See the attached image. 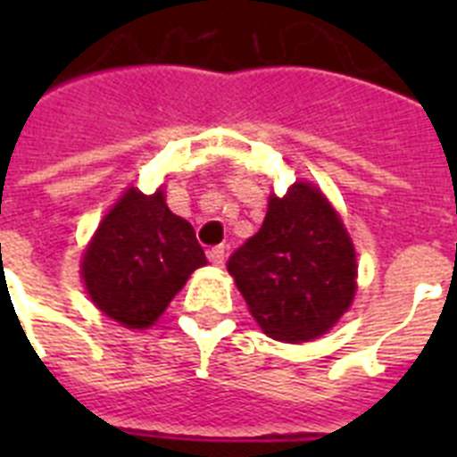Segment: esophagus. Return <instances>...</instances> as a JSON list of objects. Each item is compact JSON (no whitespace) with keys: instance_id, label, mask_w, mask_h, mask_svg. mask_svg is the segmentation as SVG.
I'll use <instances>...</instances> for the list:
<instances>
[{"instance_id":"34e87169","label":"esophagus","mask_w":457,"mask_h":457,"mask_svg":"<svg viewBox=\"0 0 457 457\" xmlns=\"http://www.w3.org/2000/svg\"><path fill=\"white\" fill-rule=\"evenodd\" d=\"M224 256H226V249L224 247H212L208 252L210 263L217 265V268H221V265H224Z\"/></svg>"}]
</instances>
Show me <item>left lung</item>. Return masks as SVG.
<instances>
[{
  "label": "left lung",
  "mask_w": 457,
  "mask_h": 457,
  "mask_svg": "<svg viewBox=\"0 0 457 457\" xmlns=\"http://www.w3.org/2000/svg\"><path fill=\"white\" fill-rule=\"evenodd\" d=\"M268 337L300 343L325 334L354 297L353 240L309 183L272 196L261 231L226 263Z\"/></svg>",
  "instance_id": "8db88e82"
}]
</instances>
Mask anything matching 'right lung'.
Listing matches in <instances>:
<instances>
[{"mask_svg": "<svg viewBox=\"0 0 457 457\" xmlns=\"http://www.w3.org/2000/svg\"><path fill=\"white\" fill-rule=\"evenodd\" d=\"M201 265L205 253L192 224L167 208L162 189L146 196L130 187L100 221L82 277L103 313L141 329L162 316Z\"/></svg>", "mask_w": 457, "mask_h": 457, "instance_id": "add662e5", "label": "right lung"}]
</instances>
